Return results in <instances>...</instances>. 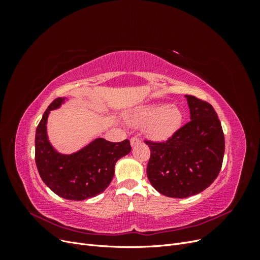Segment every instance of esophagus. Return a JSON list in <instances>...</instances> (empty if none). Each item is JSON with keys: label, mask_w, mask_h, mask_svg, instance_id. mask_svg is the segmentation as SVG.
<instances>
[{"label": "esophagus", "mask_w": 260, "mask_h": 260, "mask_svg": "<svg viewBox=\"0 0 260 260\" xmlns=\"http://www.w3.org/2000/svg\"><path fill=\"white\" fill-rule=\"evenodd\" d=\"M140 143H141V140H140L139 138H132V139L130 140V144H131L132 147H135L136 145H138V144H140Z\"/></svg>", "instance_id": "1"}]
</instances>
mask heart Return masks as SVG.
Segmentation results:
<instances>
[{
	"label": "heart",
	"mask_w": 260,
	"mask_h": 260,
	"mask_svg": "<svg viewBox=\"0 0 260 260\" xmlns=\"http://www.w3.org/2000/svg\"><path fill=\"white\" fill-rule=\"evenodd\" d=\"M133 127L146 125V136L155 142H166L174 137L183 122V113L174 104L153 103L137 107L128 118Z\"/></svg>",
	"instance_id": "heart-1"
}]
</instances>
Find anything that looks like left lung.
<instances>
[{
	"label": "left lung",
	"instance_id": "obj_1",
	"mask_svg": "<svg viewBox=\"0 0 260 260\" xmlns=\"http://www.w3.org/2000/svg\"><path fill=\"white\" fill-rule=\"evenodd\" d=\"M190 119L165 143L146 142L151 149L147 178L157 192L185 199L207 188L218 177L224 155V137L210 104L184 95Z\"/></svg>",
	"mask_w": 260,
	"mask_h": 260
}]
</instances>
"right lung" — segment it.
<instances>
[{
    "label": "right lung",
    "instance_id": "obj_1",
    "mask_svg": "<svg viewBox=\"0 0 260 260\" xmlns=\"http://www.w3.org/2000/svg\"><path fill=\"white\" fill-rule=\"evenodd\" d=\"M69 99L58 98L44 112L36 130V164L43 182L62 199L83 201L94 198L111 183L115 165L131 152L129 140L113 143L103 138L72 154L58 152L49 140L48 123L51 111L64 105Z\"/></svg>",
    "mask_w": 260,
    "mask_h": 260
}]
</instances>
